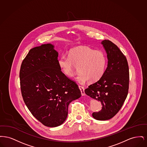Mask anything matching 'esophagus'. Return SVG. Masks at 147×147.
I'll list each match as a JSON object with an SVG mask.
<instances>
[{"label": "esophagus", "instance_id": "1", "mask_svg": "<svg viewBox=\"0 0 147 147\" xmlns=\"http://www.w3.org/2000/svg\"><path fill=\"white\" fill-rule=\"evenodd\" d=\"M79 89L80 90V91H81L82 95V96H85V92H84V87H83L82 86L79 85Z\"/></svg>", "mask_w": 147, "mask_h": 147}]
</instances>
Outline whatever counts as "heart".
<instances>
[{"instance_id": "heart-1", "label": "heart", "mask_w": 147, "mask_h": 147, "mask_svg": "<svg viewBox=\"0 0 147 147\" xmlns=\"http://www.w3.org/2000/svg\"><path fill=\"white\" fill-rule=\"evenodd\" d=\"M58 63L66 76H75L78 71V67L80 71L78 77V82L81 84L88 81L94 83L100 80L105 74L107 59L102 51L88 47H79L70 49L68 57L61 56Z\"/></svg>"}]
</instances>
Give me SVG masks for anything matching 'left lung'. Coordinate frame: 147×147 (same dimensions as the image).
Wrapping results in <instances>:
<instances>
[{"label":"left lung","mask_w":147,"mask_h":147,"mask_svg":"<svg viewBox=\"0 0 147 147\" xmlns=\"http://www.w3.org/2000/svg\"><path fill=\"white\" fill-rule=\"evenodd\" d=\"M107 53V67L105 74L97 82L85 90L86 95L101 102V111L92 113L97 120L105 121L115 116L122 107L129 89V67L126 56L109 40L102 41Z\"/></svg>","instance_id":"1"}]
</instances>
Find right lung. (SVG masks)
Returning a JSON list of instances; mask_svg holds the SVG:
<instances>
[{"mask_svg":"<svg viewBox=\"0 0 147 147\" xmlns=\"http://www.w3.org/2000/svg\"><path fill=\"white\" fill-rule=\"evenodd\" d=\"M53 47L45 44L30 49L19 73L25 104L36 119L50 127L61 125L69 104L82 96L77 83L61 71Z\"/></svg>","mask_w":147,"mask_h":147,"instance_id":"obj_1","label":"right lung"}]
</instances>
